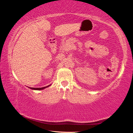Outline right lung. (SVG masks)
<instances>
[{"label": "right lung", "mask_w": 133, "mask_h": 133, "mask_svg": "<svg viewBox=\"0 0 133 133\" xmlns=\"http://www.w3.org/2000/svg\"><path fill=\"white\" fill-rule=\"evenodd\" d=\"M50 85H51V84H50ZM50 85H49V86H46V87H41V88H34V87H29V88H30V89H32V90H43V89H45V88H46V87H48L49 86H50Z\"/></svg>", "instance_id": "right-lung-1"}]
</instances>
